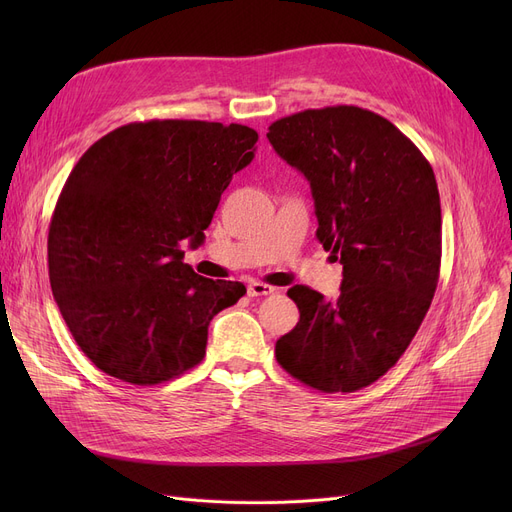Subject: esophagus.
Returning <instances> with one entry per match:
<instances>
[{"label":"esophagus","instance_id":"34e87169","mask_svg":"<svg viewBox=\"0 0 512 512\" xmlns=\"http://www.w3.org/2000/svg\"><path fill=\"white\" fill-rule=\"evenodd\" d=\"M247 292H249V297H267V294H274L276 288L270 284H263V282H251L247 286Z\"/></svg>","mask_w":512,"mask_h":512}]
</instances>
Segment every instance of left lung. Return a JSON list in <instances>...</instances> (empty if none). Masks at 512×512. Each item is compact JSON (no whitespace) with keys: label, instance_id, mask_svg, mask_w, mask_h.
Instances as JSON below:
<instances>
[{"label":"left lung","instance_id":"obj_1","mask_svg":"<svg viewBox=\"0 0 512 512\" xmlns=\"http://www.w3.org/2000/svg\"><path fill=\"white\" fill-rule=\"evenodd\" d=\"M311 184L317 240L342 263L340 297L309 286L288 297L301 319L276 342L278 363L319 392L361 390L396 365L440 278L442 209L423 153L357 105L305 110L267 132Z\"/></svg>","mask_w":512,"mask_h":512}]
</instances>
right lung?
Returning a JSON list of instances; mask_svg holds the SVG:
<instances>
[{
	"label": "right lung",
	"instance_id": "add662e5",
	"mask_svg": "<svg viewBox=\"0 0 512 512\" xmlns=\"http://www.w3.org/2000/svg\"><path fill=\"white\" fill-rule=\"evenodd\" d=\"M259 134L203 120L132 122L70 172L47 238L53 297L95 367L134 386L170 382L205 357L213 315L247 288L186 265Z\"/></svg>",
	"mask_w": 512,
	"mask_h": 512
}]
</instances>
